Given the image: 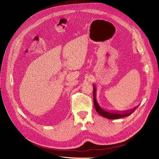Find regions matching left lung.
Instances as JSON below:
<instances>
[{
  "label": "left lung",
  "instance_id": "obj_1",
  "mask_svg": "<svg viewBox=\"0 0 159 159\" xmlns=\"http://www.w3.org/2000/svg\"><path fill=\"white\" fill-rule=\"evenodd\" d=\"M96 87L95 85H93V102L95 110L97 112L104 117L107 118L108 119H119L120 118L126 117V116H129L132 113L134 112L136 110V107L133 108V110H131L129 111H125L124 113H115V112H111V111H107L105 110L103 108H102L101 106H99L98 104L97 99H96Z\"/></svg>",
  "mask_w": 159,
  "mask_h": 159
}]
</instances>
